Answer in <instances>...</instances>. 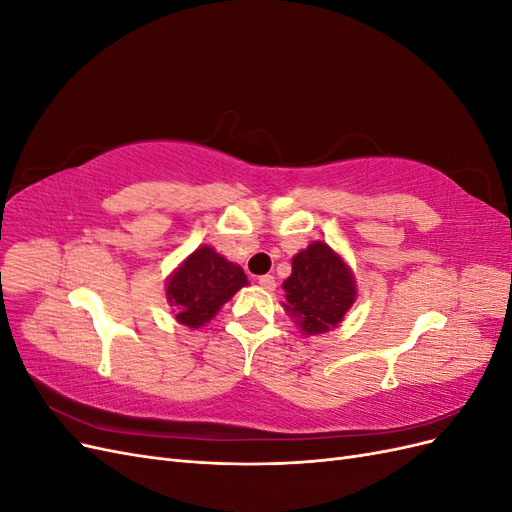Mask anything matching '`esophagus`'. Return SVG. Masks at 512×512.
Wrapping results in <instances>:
<instances>
[{
  "label": "esophagus",
  "mask_w": 512,
  "mask_h": 512,
  "mask_svg": "<svg viewBox=\"0 0 512 512\" xmlns=\"http://www.w3.org/2000/svg\"><path fill=\"white\" fill-rule=\"evenodd\" d=\"M258 284H260V288H265V290H269V292H273L275 286H277L273 275H262V277H258Z\"/></svg>",
  "instance_id": "1"
}]
</instances>
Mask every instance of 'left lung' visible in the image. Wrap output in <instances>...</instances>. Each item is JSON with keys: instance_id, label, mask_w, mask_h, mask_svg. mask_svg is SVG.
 <instances>
[{"instance_id": "left-lung-1", "label": "left lung", "mask_w": 512, "mask_h": 512, "mask_svg": "<svg viewBox=\"0 0 512 512\" xmlns=\"http://www.w3.org/2000/svg\"><path fill=\"white\" fill-rule=\"evenodd\" d=\"M288 316L303 335L339 327L356 301V280L344 256L329 243L314 241L292 256V273L282 284Z\"/></svg>"}]
</instances>
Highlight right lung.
<instances>
[{"mask_svg": "<svg viewBox=\"0 0 512 512\" xmlns=\"http://www.w3.org/2000/svg\"><path fill=\"white\" fill-rule=\"evenodd\" d=\"M247 286V275L211 245H200L168 275L166 301L175 307V320L200 329L215 318L235 292Z\"/></svg>", "mask_w": 512, "mask_h": 512, "instance_id": "obj_1", "label": "right lung"}]
</instances>
